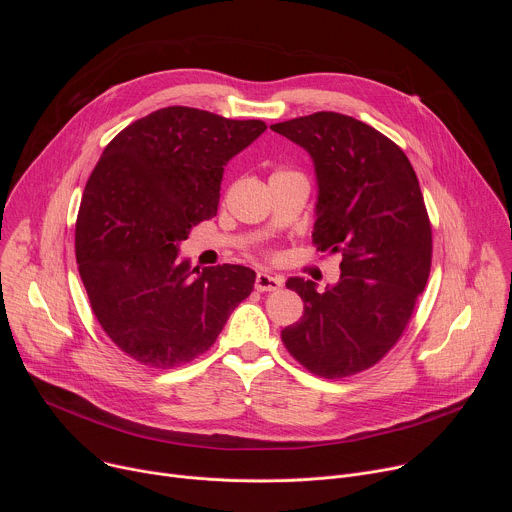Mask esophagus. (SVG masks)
Listing matches in <instances>:
<instances>
[{"label": "esophagus", "mask_w": 512, "mask_h": 512, "mask_svg": "<svg viewBox=\"0 0 512 512\" xmlns=\"http://www.w3.org/2000/svg\"><path fill=\"white\" fill-rule=\"evenodd\" d=\"M283 285V279L265 271H259L255 277V287L257 291H277Z\"/></svg>", "instance_id": "obj_1"}]
</instances>
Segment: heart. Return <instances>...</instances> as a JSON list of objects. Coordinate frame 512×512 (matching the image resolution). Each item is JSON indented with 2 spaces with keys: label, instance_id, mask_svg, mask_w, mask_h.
I'll return each mask as SVG.
<instances>
[{
  "label": "heart",
  "instance_id": "1",
  "mask_svg": "<svg viewBox=\"0 0 512 512\" xmlns=\"http://www.w3.org/2000/svg\"><path fill=\"white\" fill-rule=\"evenodd\" d=\"M275 174H283V172H275Z\"/></svg>",
  "mask_w": 512,
  "mask_h": 512
}]
</instances>
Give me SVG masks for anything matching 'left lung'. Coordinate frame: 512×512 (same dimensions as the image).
<instances>
[{
    "instance_id": "8db88e82",
    "label": "left lung",
    "mask_w": 512,
    "mask_h": 512,
    "mask_svg": "<svg viewBox=\"0 0 512 512\" xmlns=\"http://www.w3.org/2000/svg\"><path fill=\"white\" fill-rule=\"evenodd\" d=\"M271 129L310 154L318 182L312 239L342 255L338 283L322 294L310 279H287L304 314L281 340L318 377L367 371L401 338L431 269V225L415 170L397 143L342 113Z\"/></svg>"
}]
</instances>
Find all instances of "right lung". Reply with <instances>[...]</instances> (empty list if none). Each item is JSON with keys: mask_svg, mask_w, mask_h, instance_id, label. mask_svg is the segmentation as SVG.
I'll return each mask as SVG.
<instances>
[{"mask_svg": "<svg viewBox=\"0 0 512 512\" xmlns=\"http://www.w3.org/2000/svg\"><path fill=\"white\" fill-rule=\"evenodd\" d=\"M267 125L166 107L119 131L81 200L75 251L91 308L133 360L172 369L206 352L251 294L243 265L180 259L190 229L216 214L225 166Z\"/></svg>", "mask_w": 512, "mask_h": 512, "instance_id": "1", "label": "right lung"}]
</instances>
